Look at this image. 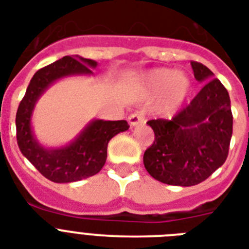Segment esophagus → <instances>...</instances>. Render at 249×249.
I'll return each mask as SVG.
<instances>
[{"instance_id":"34e87169","label":"esophagus","mask_w":249,"mask_h":249,"mask_svg":"<svg viewBox=\"0 0 249 249\" xmlns=\"http://www.w3.org/2000/svg\"><path fill=\"white\" fill-rule=\"evenodd\" d=\"M128 123L130 126H137V125L143 124L144 116L142 112H134L128 117Z\"/></svg>"}]
</instances>
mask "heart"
<instances>
[{
  "label": "heart",
  "instance_id": "heart-1",
  "mask_svg": "<svg viewBox=\"0 0 249 249\" xmlns=\"http://www.w3.org/2000/svg\"><path fill=\"white\" fill-rule=\"evenodd\" d=\"M144 84L152 93L165 94L166 109H172L181 103L190 91V81L185 75L174 70L159 68L152 70L143 76Z\"/></svg>",
  "mask_w": 249,
  "mask_h": 249
}]
</instances>
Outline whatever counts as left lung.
Here are the masks:
<instances>
[{"label":"left lung","instance_id":"obj_1","mask_svg":"<svg viewBox=\"0 0 249 249\" xmlns=\"http://www.w3.org/2000/svg\"><path fill=\"white\" fill-rule=\"evenodd\" d=\"M194 76L205 83L191 103L172 120H150L155 141L144 151L150 176L173 186L200 183L228 158L232 113L228 90L204 64L191 62Z\"/></svg>","mask_w":249,"mask_h":249}]
</instances>
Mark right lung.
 <instances>
[{"instance_id":"right-lung-1","label":"right lung","mask_w":249,"mask_h":249,"mask_svg":"<svg viewBox=\"0 0 249 249\" xmlns=\"http://www.w3.org/2000/svg\"><path fill=\"white\" fill-rule=\"evenodd\" d=\"M97 62L81 56H63L41 68L33 75L25 95L18 107L17 141L21 154L44 177L56 183L80 181L97 174L107 159L109 140L128 130L125 120L105 121L94 119L71 143L62 147H44L32 129V115L40 97L55 83L68 76H90Z\"/></svg>"}]
</instances>
